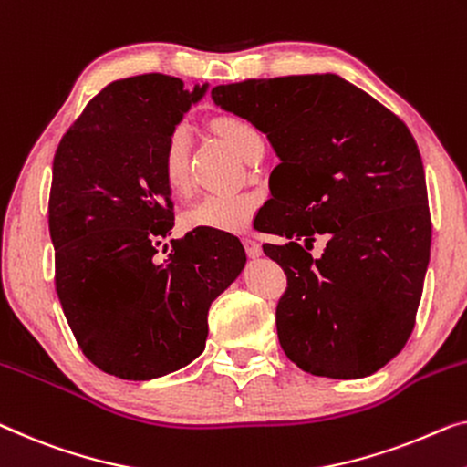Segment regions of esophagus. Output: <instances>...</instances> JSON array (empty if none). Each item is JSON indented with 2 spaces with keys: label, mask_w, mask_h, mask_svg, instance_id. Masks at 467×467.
<instances>
[{
  "label": "esophagus",
  "mask_w": 467,
  "mask_h": 467,
  "mask_svg": "<svg viewBox=\"0 0 467 467\" xmlns=\"http://www.w3.org/2000/svg\"><path fill=\"white\" fill-rule=\"evenodd\" d=\"M241 243H243V247H245V252H247L249 257L262 255V245H260V243H257V241L249 239V236H243Z\"/></svg>",
  "instance_id": "34e87169"
}]
</instances>
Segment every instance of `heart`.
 <instances>
[{
	"instance_id": "1",
	"label": "heart",
	"mask_w": 467,
	"mask_h": 467,
	"mask_svg": "<svg viewBox=\"0 0 467 467\" xmlns=\"http://www.w3.org/2000/svg\"><path fill=\"white\" fill-rule=\"evenodd\" d=\"M213 128L241 157H247L255 144H262L260 131L243 117L220 115L213 119ZM159 163L167 186L171 191H182L189 182V128L184 123L173 125L165 136ZM257 205L260 197L252 191L207 192L182 213V226L236 233L252 222Z\"/></svg>"
}]
</instances>
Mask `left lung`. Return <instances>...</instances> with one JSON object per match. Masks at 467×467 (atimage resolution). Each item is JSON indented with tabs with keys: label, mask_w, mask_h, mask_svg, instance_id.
<instances>
[{
	"label": "left lung",
	"mask_w": 467,
	"mask_h": 467,
	"mask_svg": "<svg viewBox=\"0 0 467 467\" xmlns=\"http://www.w3.org/2000/svg\"><path fill=\"white\" fill-rule=\"evenodd\" d=\"M212 99L252 121L281 159L270 173L264 254L287 275L276 333L312 375L367 378L415 327L430 262L426 176L415 138L373 96L337 75H289L215 86ZM329 234L315 261L301 245Z\"/></svg>",
	"instance_id": "8db88e82"
}]
</instances>
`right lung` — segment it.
<instances>
[{
	"label": "right lung",
	"instance_id": "right-lung-1",
	"mask_svg": "<svg viewBox=\"0 0 467 467\" xmlns=\"http://www.w3.org/2000/svg\"><path fill=\"white\" fill-rule=\"evenodd\" d=\"M203 88L161 73L102 88L56 149L47 222L56 294L81 352L121 379L161 378L203 352L212 302L245 266L241 241L173 226L159 155Z\"/></svg>",
	"mask_w": 467,
	"mask_h": 467
}]
</instances>
